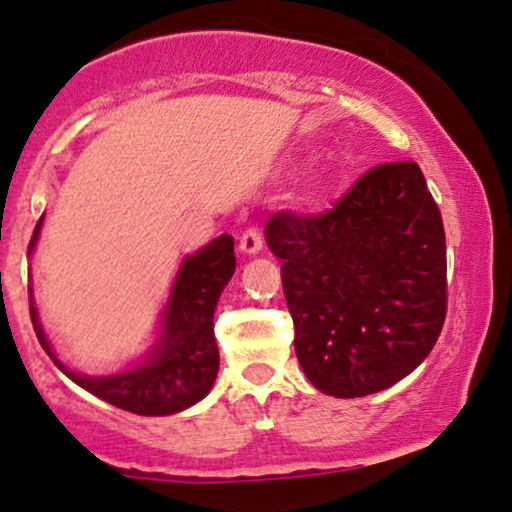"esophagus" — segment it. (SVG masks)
Here are the masks:
<instances>
[{
  "instance_id": "1",
  "label": "esophagus",
  "mask_w": 512,
  "mask_h": 512,
  "mask_svg": "<svg viewBox=\"0 0 512 512\" xmlns=\"http://www.w3.org/2000/svg\"><path fill=\"white\" fill-rule=\"evenodd\" d=\"M264 245V238H262V231L255 229V226H250L248 231L241 236V243H238V250L243 252V255H257V252L262 250Z\"/></svg>"
}]
</instances>
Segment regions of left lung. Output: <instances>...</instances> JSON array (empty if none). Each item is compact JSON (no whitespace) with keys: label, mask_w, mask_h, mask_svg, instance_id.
I'll return each instance as SVG.
<instances>
[{"label":"left lung","mask_w":512,"mask_h":512,"mask_svg":"<svg viewBox=\"0 0 512 512\" xmlns=\"http://www.w3.org/2000/svg\"><path fill=\"white\" fill-rule=\"evenodd\" d=\"M264 238L316 390L366 397L423 364L446 316V241L416 163L373 167L323 215L276 212Z\"/></svg>","instance_id":"1"}]
</instances>
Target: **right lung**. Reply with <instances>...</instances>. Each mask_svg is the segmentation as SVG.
Here are the masks:
<instances>
[{
  "mask_svg": "<svg viewBox=\"0 0 512 512\" xmlns=\"http://www.w3.org/2000/svg\"><path fill=\"white\" fill-rule=\"evenodd\" d=\"M44 217L35 226L28 255L35 250ZM236 271L234 238L217 236L205 248L181 260L170 297L160 314L158 338L132 368L113 375H84L58 359L44 333L30 293V316L37 340L63 373L108 404L137 416H172L198 404L212 390L219 371L215 309L219 295Z\"/></svg>",
  "mask_w": 512,
  "mask_h": 512,
  "instance_id": "obj_1",
  "label": "right lung"
}]
</instances>
